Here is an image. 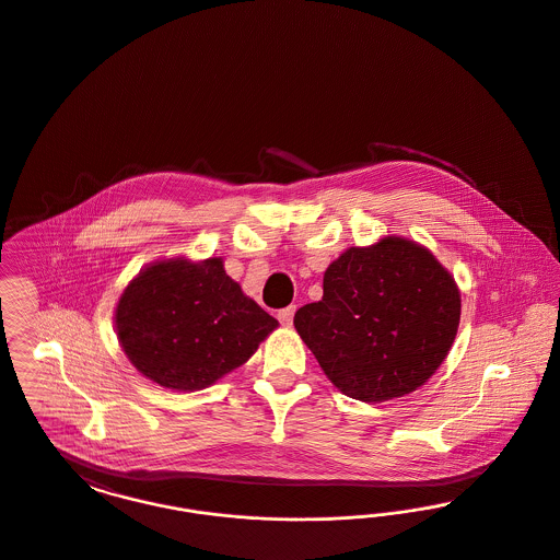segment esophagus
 <instances>
[{
	"label": "esophagus",
	"mask_w": 560,
	"mask_h": 560,
	"mask_svg": "<svg viewBox=\"0 0 560 560\" xmlns=\"http://www.w3.org/2000/svg\"><path fill=\"white\" fill-rule=\"evenodd\" d=\"M293 315H295V306H288V308H283V311H279V320H281V325H285V327H290L293 323Z\"/></svg>",
	"instance_id": "esophagus-1"
}]
</instances>
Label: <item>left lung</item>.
<instances>
[{
    "mask_svg": "<svg viewBox=\"0 0 560 560\" xmlns=\"http://www.w3.org/2000/svg\"><path fill=\"white\" fill-rule=\"evenodd\" d=\"M293 325L350 399L413 393L445 361L459 325L452 275L413 241L350 247L323 275V298Z\"/></svg>",
    "mask_w": 560,
    "mask_h": 560,
    "instance_id": "obj_1",
    "label": "left lung"
}]
</instances>
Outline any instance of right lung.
<instances>
[{
    "label": "right lung",
    "instance_id": "obj_1",
    "mask_svg": "<svg viewBox=\"0 0 560 560\" xmlns=\"http://www.w3.org/2000/svg\"><path fill=\"white\" fill-rule=\"evenodd\" d=\"M115 325L138 372L172 390H201L243 365L279 323L210 258L144 268L119 298Z\"/></svg>",
    "mask_w": 560,
    "mask_h": 560
}]
</instances>
